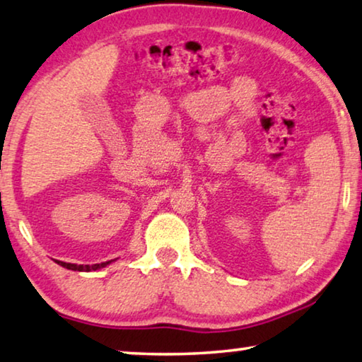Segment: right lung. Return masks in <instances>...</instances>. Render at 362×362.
<instances>
[{
  "label": "right lung",
  "mask_w": 362,
  "mask_h": 362,
  "mask_svg": "<svg viewBox=\"0 0 362 362\" xmlns=\"http://www.w3.org/2000/svg\"><path fill=\"white\" fill-rule=\"evenodd\" d=\"M58 265H62L68 269H73V272H95V269H100L107 265H110V262H104V263H95V265H76V263H64V262H57Z\"/></svg>",
  "instance_id": "obj_1"
}]
</instances>
